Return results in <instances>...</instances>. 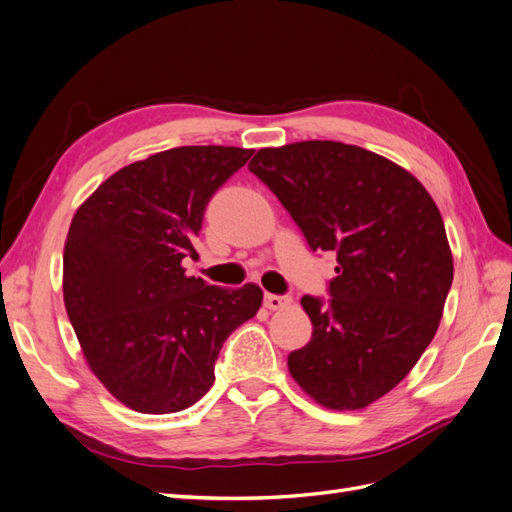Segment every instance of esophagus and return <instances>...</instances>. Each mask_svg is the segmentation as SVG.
Listing matches in <instances>:
<instances>
[{
  "label": "esophagus",
  "instance_id": "34e87169",
  "mask_svg": "<svg viewBox=\"0 0 512 512\" xmlns=\"http://www.w3.org/2000/svg\"><path fill=\"white\" fill-rule=\"evenodd\" d=\"M290 305V297H282V294H265V307L275 312V309H284Z\"/></svg>",
  "mask_w": 512,
  "mask_h": 512
}]
</instances>
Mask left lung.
<instances>
[{"label":"left lung","instance_id":"8db88e82","mask_svg":"<svg viewBox=\"0 0 512 512\" xmlns=\"http://www.w3.org/2000/svg\"><path fill=\"white\" fill-rule=\"evenodd\" d=\"M269 185L314 252H335L331 301L301 299L312 342L288 369L316 404L363 410L404 380L440 327L453 284L442 215L406 168L356 145L258 149Z\"/></svg>","mask_w":512,"mask_h":512}]
</instances>
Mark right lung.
I'll return each instance as SVG.
<instances>
[{
  "instance_id": "1",
  "label": "right lung",
  "mask_w": 512,
  "mask_h": 512,
  "mask_svg": "<svg viewBox=\"0 0 512 512\" xmlns=\"http://www.w3.org/2000/svg\"><path fill=\"white\" fill-rule=\"evenodd\" d=\"M254 149L190 145L119 168L76 209L64 245V303L94 376L123 406L170 414L215 380L226 337L262 290L185 273L215 190Z\"/></svg>"
}]
</instances>
